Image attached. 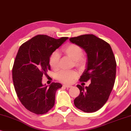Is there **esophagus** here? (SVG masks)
Returning a JSON list of instances; mask_svg holds the SVG:
<instances>
[{
	"label": "esophagus",
	"instance_id": "esophagus-1",
	"mask_svg": "<svg viewBox=\"0 0 131 131\" xmlns=\"http://www.w3.org/2000/svg\"><path fill=\"white\" fill-rule=\"evenodd\" d=\"M63 86L64 87V88H71V87L72 86H71V85H69V84H64Z\"/></svg>",
	"mask_w": 131,
	"mask_h": 131
}]
</instances>
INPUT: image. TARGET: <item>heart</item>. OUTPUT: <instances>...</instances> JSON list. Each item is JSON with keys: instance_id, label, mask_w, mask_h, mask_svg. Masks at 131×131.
<instances>
[{"instance_id": "heart-1", "label": "heart", "mask_w": 131, "mask_h": 131, "mask_svg": "<svg viewBox=\"0 0 131 131\" xmlns=\"http://www.w3.org/2000/svg\"><path fill=\"white\" fill-rule=\"evenodd\" d=\"M63 51L71 59L74 60L75 65L77 67L83 68L85 67L86 58L83 56V51L81 47L71 43L67 45L63 49ZM60 57V54L57 51L53 52L50 57V65L54 70L56 71L59 68ZM77 75V72L75 71H62L57 74V78L62 83L70 84L74 81Z\"/></svg>"}]
</instances>
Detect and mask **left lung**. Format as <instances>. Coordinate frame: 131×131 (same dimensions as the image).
Wrapping results in <instances>:
<instances>
[{"label":"left lung","mask_w":131,"mask_h":131,"mask_svg":"<svg viewBox=\"0 0 131 131\" xmlns=\"http://www.w3.org/2000/svg\"><path fill=\"white\" fill-rule=\"evenodd\" d=\"M69 41L81 47L88 56L80 81H91L88 87L77 86L80 93L74 105L84 112H95L106 103L114 84L116 62L113 50L108 43L92 34L71 38Z\"/></svg>","instance_id":"obj_1"}]
</instances>
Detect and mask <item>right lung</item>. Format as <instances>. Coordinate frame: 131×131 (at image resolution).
Wrapping results in <instances>:
<instances>
[{"label": "right lung", "instance_id": "1", "mask_svg": "<svg viewBox=\"0 0 131 131\" xmlns=\"http://www.w3.org/2000/svg\"><path fill=\"white\" fill-rule=\"evenodd\" d=\"M68 37L54 39L38 35L21 45L13 68L15 90L21 103L36 114L47 113L53 107L59 83L43 85L42 77L50 70V57Z\"/></svg>", "mask_w": 131, "mask_h": 131}]
</instances>
